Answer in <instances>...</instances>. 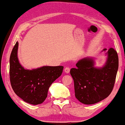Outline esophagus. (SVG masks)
I'll list each match as a JSON object with an SVG mask.
<instances>
[{"mask_svg":"<svg viewBox=\"0 0 125 125\" xmlns=\"http://www.w3.org/2000/svg\"><path fill=\"white\" fill-rule=\"evenodd\" d=\"M70 69L69 67H66L64 68V72H65L66 73H69L70 72Z\"/></svg>","mask_w":125,"mask_h":125,"instance_id":"esophagus-1","label":"esophagus"}]
</instances>
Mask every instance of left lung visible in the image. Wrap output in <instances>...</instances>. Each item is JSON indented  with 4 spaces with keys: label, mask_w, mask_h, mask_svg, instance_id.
I'll return each instance as SVG.
<instances>
[{
    "label": "left lung",
    "mask_w": 125,
    "mask_h": 125,
    "mask_svg": "<svg viewBox=\"0 0 125 125\" xmlns=\"http://www.w3.org/2000/svg\"><path fill=\"white\" fill-rule=\"evenodd\" d=\"M106 50L104 48L102 51ZM105 55L107 61L103 67H95L94 58L87 57L80 60L76 68L71 69L75 96L82 103H97L108 97L113 91L118 69V56L113 48Z\"/></svg>",
    "instance_id": "left-lung-1"
}]
</instances>
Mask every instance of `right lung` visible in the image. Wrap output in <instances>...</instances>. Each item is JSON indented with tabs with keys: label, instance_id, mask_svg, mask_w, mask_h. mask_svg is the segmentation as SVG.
Instances as JSON below:
<instances>
[{
	"label": "right lung",
	"instance_id": "add662e5",
	"mask_svg": "<svg viewBox=\"0 0 125 125\" xmlns=\"http://www.w3.org/2000/svg\"><path fill=\"white\" fill-rule=\"evenodd\" d=\"M18 42L12 49L10 58V79L12 88L24 102L33 105L42 103L47 97L50 86L62 73L63 66H45L25 69L18 58Z\"/></svg>",
	"mask_w": 125,
	"mask_h": 125
}]
</instances>
